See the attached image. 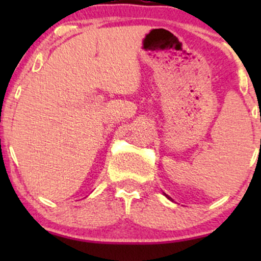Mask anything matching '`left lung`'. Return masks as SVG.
<instances>
[{
  "label": "left lung",
  "instance_id": "8db88e82",
  "mask_svg": "<svg viewBox=\"0 0 261 261\" xmlns=\"http://www.w3.org/2000/svg\"><path fill=\"white\" fill-rule=\"evenodd\" d=\"M164 195H166V197H168V199H169V200H172V199H170V197H169L168 195H167V194H164Z\"/></svg>",
  "mask_w": 261,
  "mask_h": 261
}]
</instances>
